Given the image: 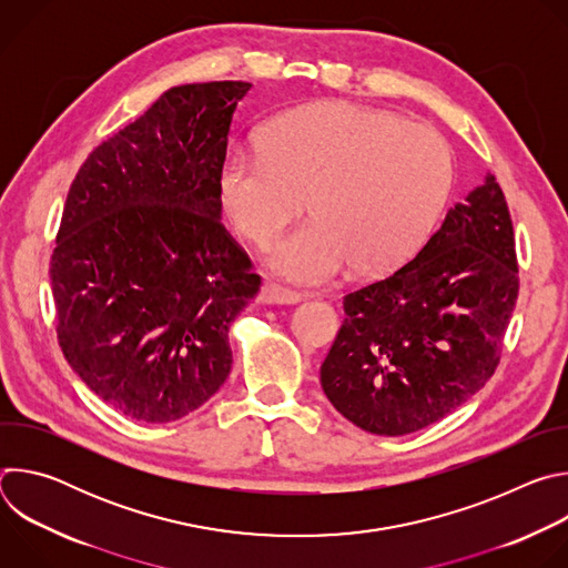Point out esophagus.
<instances>
[{"label":"esophagus","instance_id":"esophagus-1","mask_svg":"<svg viewBox=\"0 0 568 568\" xmlns=\"http://www.w3.org/2000/svg\"><path fill=\"white\" fill-rule=\"evenodd\" d=\"M258 301L263 305H294L301 301V294L276 283H265L258 292Z\"/></svg>","mask_w":568,"mask_h":568}]
</instances>
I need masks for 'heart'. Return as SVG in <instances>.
<instances>
[{"instance_id": "obj_1", "label": "heart", "mask_w": 568, "mask_h": 568, "mask_svg": "<svg viewBox=\"0 0 568 568\" xmlns=\"http://www.w3.org/2000/svg\"><path fill=\"white\" fill-rule=\"evenodd\" d=\"M445 139L393 112L346 101L274 119L261 150L229 148L217 195L233 229L267 247L303 211L267 265L298 285H323L351 265L384 274L407 261L436 222L452 186Z\"/></svg>"}]
</instances>
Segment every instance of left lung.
Returning <instances> with one entry per match:
<instances>
[{
  "label": "left lung",
  "instance_id": "left-lung-1",
  "mask_svg": "<svg viewBox=\"0 0 568 568\" xmlns=\"http://www.w3.org/2000/svg\"><path fill=\"white\" fill-rule=\"evenodd\" d=\"M517 294L510 211L485 173L407 265L344 298L323 393L368 434L434 425L493 377Z\"/></svg>",
  "mask_w": 568,
  "mask_h": 568
}]
</instances>
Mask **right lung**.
<instances>
[{
  "label": "right lung",
  "instance_id": "add662e5",
  "mask_svg": "<svg viewBox=\"0 0 568 568\" xmlns=\"http://www.w3.org/2000/svg\"><path fill=\"white\" fill-rule=\"evenodd\" d=\"M252 83L171 88L80 166L51 256L64 359L123 416L166 425L231 373L229 328L261 287L220 224L217 171Z\"/></svg>",
  "mask_w": 568,
  "mask_h": 568
}]
</instances>
